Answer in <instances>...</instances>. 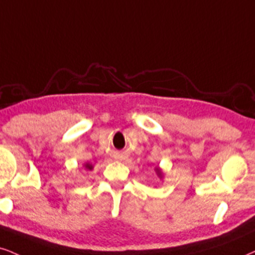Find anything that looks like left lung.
<instances>
[{"mask_svg": "<svg viewBox=\"0 0 255 255\" xmlns=\"http://www.w3.org/2000/svg\"><path fill=\"white\" fill-rule=\"evenodd\" d=\"M155 170H156V174H157V176H158V177H161L162 178V170H161V169H159V168H156L155 169Z\"/></svg>", "mask_w": 255, "mask_h": 255, "instance_id": "obj_1", "label": "left lung"}]
</instances>
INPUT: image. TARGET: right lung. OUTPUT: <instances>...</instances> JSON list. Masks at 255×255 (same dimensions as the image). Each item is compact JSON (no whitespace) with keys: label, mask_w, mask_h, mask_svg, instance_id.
<instances>
[{"label":"right lung","mask_w":255,"mask_h":255,"mask_svg":"<svg viewBox=\"0 0 255 255\" xmlns=\"http://www.w3.org/2000/svg\"><path fill=\"white\" fill-rule=\"evenodd\" d=\"M85 168H86L87 170H92V169H93V165H92V164H90V163H86V164H85Z\"/></svg>","instance_id":"right-lung-1"}]
</instances>
